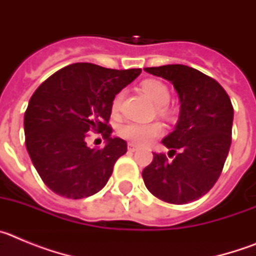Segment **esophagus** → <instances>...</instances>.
<instances>
[{
	"label": "esophagus",
	"mask_w": 256,
	"mask_h": 256,
	"mask_svg": "<svg viewBox=\"0 0 256 256\" xmlns=\"http://www.w3.org/2000/svg\"><path fill=\"white\" fill-rule=\"evenodd\" d=\"M136 150H138V146L133 144V142H130V144H128V151H132L133 152V151Z\"/></svg>",
	"instance_id": "esophagus-1"
}]
</instances>
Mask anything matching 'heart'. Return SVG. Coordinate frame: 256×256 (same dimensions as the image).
<instances>
[{
    "label": "heart",
    "instance_id": "heart-1",
    "mask_svg": "<svg viewBox=\"0 0 256 256\" xmlns=\"http://www.w3.org/2000/svg\"><path fill=\"white\" fill-rule=\"evenodd\" d=\"M142 91L150 97L151 100L156 104L158 106H164L169 102L170 100V94H169L168 87L160 80H155V79H148L142 83ZM124 94L119 92L112 100V112H116L120 108L122 100H123ZM160 112L165 114V108H160ZM119 136L126 140L134 142V144H150L152 140L156 137H159L162 132V128L159 123H133V122H128L120 126L119 128Z\"/></svg>",
    "mask_w": 256,
    "mask_h": 256
}]
</instances>
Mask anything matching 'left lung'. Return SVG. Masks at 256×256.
<instances>
[{"label":"left lung","mask_w":256,"mask_h":256,"mask_svg":"<svg viewBox=\"0 0 256 256\" xmlns=\"http://www.w3.org/2000/svg\"><path fill=\"white\" fill-rule=\"evenodd\" d=\"M144 72L174 86L180 112L174 130L162 141L173 160L154 154L142 178L160 200L188 204L208 194L223 170L232 141L234 106L216 79L194 68L174 64L144 68Z\"/></svg>","instance_id":"8db88e82"}]
</instances>
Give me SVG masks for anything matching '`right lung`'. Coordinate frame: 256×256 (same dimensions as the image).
<instances>
[{"mask_svg": "<svg viewBox=\"0 0 256 256\" xmlns=\"http://www.w3.org/2000/svg\"><path fill=\"white\" fill-rule=\"evenodd\" d=\"M141 72L76 62L36 90L24 115L26 146L50 190L76 200L105 187L115 162L126 152L124 140L110 137L112 100ZM88 132H101L106 148H90L85 142Z\"/></svg>", "mask_w": 256, "mask_h": 256, "instance_id": "obj_1", "label": "right lung"}]
</instances>
